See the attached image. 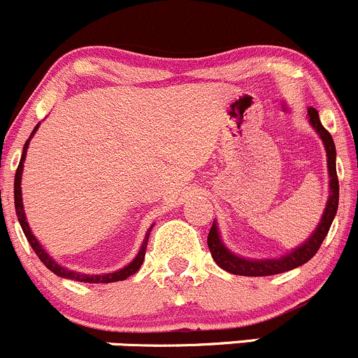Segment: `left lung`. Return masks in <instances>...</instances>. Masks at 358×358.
Returning <instances> with one entry per match:
<instances>
[{"label": "left lung", "mask_w": 358, "mask_h": 358, "mask_svg": "<svg viewBox=\"0 0 358 358\" xmlns=\"http://www.w3.org/2000/svg\"><path fill=\"white\" fill-rule=\"evenodd\" d=\"M308 117L312 126L315 128V131L319 133L320 138H322L324 147H326L327 152V169H329V189L331 196L327 201L326 211H324L322 220H320L319 227H317L315 232L312 234L306 243H303L301 246L296 248L294 251L289 255L282 256L279 259H244L236 256L234 252H230L229 249L223 246L222 239H220L218 229H216V223H213L211 230L208 234V246L211 251L213 259L216 262V265L220 268L227 270V272L234 273V275H246V277H262V275H275V273L287 272V270L296 268V266H301L303 263H306L308 259H312L315 256V252L319 251V248L322 246L324 239H326L327 232L331 229V223H333L336 211H338V201H339V183H338V175H336V147L333 142V136L322 126L319 119V112L313 107H308Z\"/></svg>", "instance_id": "1"}]
</instances>
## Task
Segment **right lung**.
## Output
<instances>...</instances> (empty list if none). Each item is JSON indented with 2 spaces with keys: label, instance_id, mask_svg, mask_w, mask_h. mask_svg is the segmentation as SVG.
<instances>
[{
  "label": "right lung",
  "instance_id": "right-lung-1",
  "mask_svg": "<svg viewBox=\"0 0 358 358\" xmlns=\"http://www.w3.org/2000/svg\"><path fill=\"white\" fill-rule=\"evenodd\" d=\"M36 129H38V126H36L34 131L31 133V136L34 135ZM29 140H31V138H29ZM29 140H27V142H25L22 157H20L19 168H17V173H15V183H13V197H15V211H17V216H19L20 227H22V230H24V236L27 237L29 244H31V248L34 249V252H36V255H38V258L41 259L43 265H45L48 270H52L53 273H57V275H59V277H64V279H74V280H79V282H90V284L117 282V280H124V279H128L129 275H133V273H135V272H138L140 265H142L143 258H145V248H147V241H149L150 230H149V234H147L145 241H143V244H142V249H140V251H138L136 258L133 259V262L129 263L128 266H124V268H122V270H119V272L103 273V275H85V273L71 272V270L64 268V266H60L59 263L53 262V259L50 258L48 252H46L45 249H43L41 244L38 243V239H36V237L32 236L31 229H29L27 222H25V213H24V204H22V190H20V180H22L24 159H25V150H27V147H29ZM150 229H152V227H150Z\"/></svg>",
  "mask_w": 358,
  "mask_h": 358
}]
</instances>
